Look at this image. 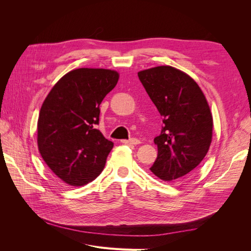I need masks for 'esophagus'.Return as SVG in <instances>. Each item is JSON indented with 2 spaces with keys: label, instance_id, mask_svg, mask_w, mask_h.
<instances>
[{
  "label": "esophagus",
  "instance_id": "34e87169",
  "mask_svg": "<svg viewBox=\"0 0 251 251\" xmlns=\"http://www.w3.org/2000/svg\"><path fill=\"white\" fill-rule=\"evenodd\" d=\"M123 143H125V144H134V146H136V144H139L140 141L138 139H136V138H131L128 140H124Z\"/></svg>",
  "mask_w": 251,
  "mask_h": 251
}]
</instances>
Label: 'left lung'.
Here are the masks:
<instances>
[{"mask_svg": "<svg viewBox=\"0 0 251 251\" xmlns=\"http://www.w3.org/2000/svg\"><path fill=\"white\" fill-rule=\"evenodd\" d=\"M138 77L164 124L154 139L158 156L150 170L163 181L182 178L210 147L212 116L206 98L189 75L171 66L140 71Z\"/></svg>", "mask_w": 251, "mask_h": 251, "instance_id": "left-lung-1", "label": "left lung"}]
</instances>
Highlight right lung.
I'll return each mask as SVG.
<instances>
[{
	"instance_id": "right-lung-1",
	"label": "right lung",
	"mask_w": 251,
	"mask_h": 251,
	"mask_svg": "<svg viewBox=\"0 0 251 251\" xmlns=\"http://www.w3.org/2000/svg\"><path fill=\"white\" fill-rule=\"evenodd\" d=\"M118 78L114 70L79 68L64 75L43 102L37 146L49 169L67 184L86 185L104 168L114 143L95 127L100 104Z\"/></svg>"
}]
</instances>
